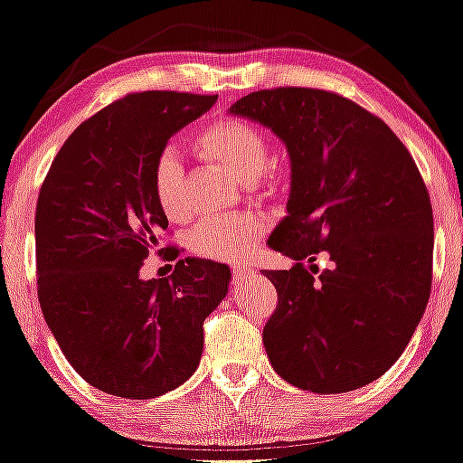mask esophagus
Returning a JSON list of instances; mask_svg holds the SVG:
<instances>
[{"mask_svg": "<svg viewBox=\"0 0 463 463\" xmlns=\"http://www.w3.org/2000/svg\"><path fill=\"white\" fill-rule=\"evenodd\" d=\"M255 276V270H253V266H250V264H239V266H234V270H232V279H234V282H241V285H243V282H247V280H251Z\"/></svg>", "mask_w": 463, "mask_h": 463, "instance_id": "1", "label": "esophagus"}]
</instances>
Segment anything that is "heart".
Segmentation results:
<instances>
[{
    "label": "heart",
    "mask_w": 463,
    "mask_h": 463,
    "mask_svg": "<svg viewBox=\"0 0 463 463\" xmlns=\"http://www.w3.org/2000/svg\"><path fill=\"white\" fill-rule=\"evenodd\" d=\"M195 151L205 160L218 164L239 183L250 187L272 189V176L266 170L268 143L253 124L226 118L195 139ZM154 193L165 218L181 220L187 216L184 202V172L178 156L165 149L154 165ZM266 222L253 213H234L203 220L191 234L193 251L218 261H241L258 247Z\"/></svg>",
    "instance_id": "b5f03b06"
}]
</instances>
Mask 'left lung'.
I'll return each mask as SVG.
<instances>
[{"instance_id":"obj_1","label":"left lung","mask_w":463,"mask_h":463,"mask_svg":"<svg viewBox=\"0 0 463 463\" xmlns=\"http://www.w3.org/2000/svg\"><path fill=\"white\" fill-rule=\"evenodd\" d=\"M229 114L270 128L291 162L287 216L268 245L295 264L261 270L279 293L268 360L303 391L370 384L408 347L430 298L434 224L416 162L381 118L320 89L255 91ZM320 250L334 266L314 277Z\"/></svg>"}]
</instances>
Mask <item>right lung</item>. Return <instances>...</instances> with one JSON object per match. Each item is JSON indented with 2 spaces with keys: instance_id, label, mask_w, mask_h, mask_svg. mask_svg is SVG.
<instances>
[{
  "instance_id": "add662e5",
  "label": "right lung",
  "mask_w": 463,
  "mask_h": 463,
  "mask_svg": "<svg viewBox=\"0 0 463 463\" xmlns=\"http://www.w3.org/2000/svg\"><path fill=\"white\" fill-rule=\"evenodd\" d=\"M216 99L145 91L109 103L68 137L41 187L43 318L72 368L109 395L151 399L189 381L202 360L203 320L229 293L231 268L212 260H178L168 279L139 276L168 229L154 165L170 137Z\"/></svg>"
}]
</instances>
